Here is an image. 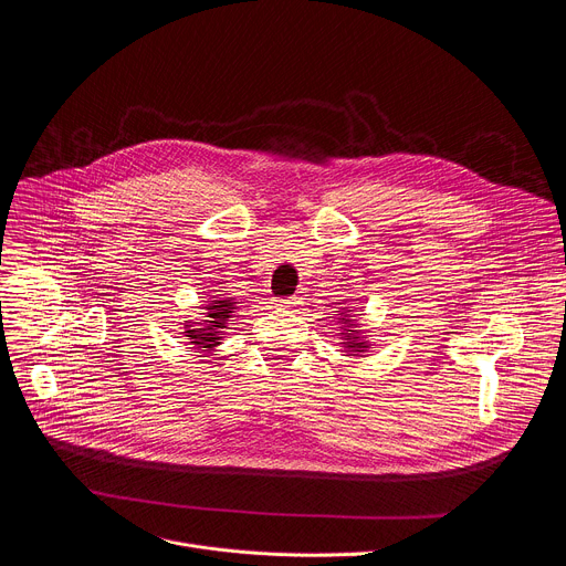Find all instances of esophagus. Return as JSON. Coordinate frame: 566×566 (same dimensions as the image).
<instances>
[{"label":"esophagus","instance_id":"esophagus-1","mask_svg":"<svg viewBox=\"0 0 566 566\" xmlns=\"http://www.w3.org/2000/svg\"><path fill=\"white\" fill-rule=\"evenodd\" d=\"M302 300H304V297H302V291H297V293H293L291 297H284L280 304L284 306V310H295L297 304H302Z\"/></svg>","mask_w":566,"mask_h":566}]
</instances>
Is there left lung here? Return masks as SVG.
<instances>
[{"mask_svg": "<svg viewBox=\"0 0 566 566\" xmlns=\"http://www.w3.org/2000/svg\"><path fill=\"white\" fill-rule=\"evenodd\" d=\"M343 323H347V318H340ZM352 331L353 334L349 335L348 332ZM347 336H345V340H347V349H352V352H364V347H368L364 340H358V332H354V329H347L345 332Z\"/></svg>", "mask_w": 566, "mask_h": 566, "instance_id": "8db88e82", "label": "left lung"}]
</instances>
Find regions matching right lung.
<instances>
[{"instance_id": "1", "label": "right lung", "mask_w": 566, "mask_h": 566, "mask_svg": "<svg viewBox=\"0 0 566 566\" xmlns=\"http://www.w3.org/2000/svg\"><path fill=\"white\" fill-rule=\"evenodd\" d=\"M232 310H234V302L232 300H210L208 304V318L210 321H202L200 325H187V327H193V329H187L185 336H189V340L193 345H200V347H214L219 345V340L223 338V332L226 325H228V318L232 316Z\"/></svg>"}]
</instances>
